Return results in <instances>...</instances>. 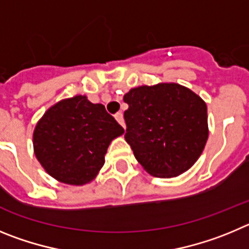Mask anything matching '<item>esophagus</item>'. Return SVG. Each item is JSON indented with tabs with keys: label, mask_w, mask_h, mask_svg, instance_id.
<instances>
[{
	"label": "esophagus",
	"mask_w": 249,
	"mask_h": 249,
	"mask_svg": "<svg viewBox=\"0 0 249 249\" xmlns=\"http://www.w3.org/2000/svg\"><path fill=\"white\" fill-rule=\"evenodd\" d=\"M115 119H116V122L119 123L120 125H122L123 127H124L125 129V123H124V116H123V114L122 113H116L115 114Z\"/></svg>",
	"instance_id": "34e87169"
}]
</instances>
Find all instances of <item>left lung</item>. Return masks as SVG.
I'll list each match as a JSON object with an SVG mask.
<instances>
[{
	"mask_svg": "<svg viewBox=\"0 0 249 249\" xmlns=\"http://www.w3.org/2000/svg\"><path fill=\"white\" fill-rule=\"evenodd\" d=\"M125 140L136 160L155 178L187 171L205 149L207 107L197 94L176 83L134 88L124 95Z\"/></svg>",
	"mask_w": 249,
	"mask_h": 249,
	"instance_id": "1",
	"label": "left lung"
}]
</instances>
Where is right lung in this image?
I'll list each match as a JSON object with an SVG mask.
<instances>
[{"label":"right lung","mask_w":249,"mask_h":249,"mask_svg":"<svg viewBox=\"0 0 249 249\" xmlns=\"http://www.w3.org/2000/svg\"><path fill=\"white\" fill-rule=\"evenodd\" d=\"M124 129L86 95L58 102L37 123L33 147L37 160L52 178L68 185H84L104 165L111 140Z\"/></svg>","instance_id":"1"}]
</instances>
